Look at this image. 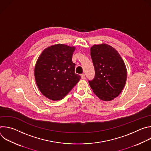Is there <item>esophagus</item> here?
Returning <instances> with one entry per match:
<instances>
[{
    "label": "esophagus",
    "mask_w": 151,
    "mask_h": 151,
    "mask_svg": "<svg viewBox=\"0 0 151 151\" xmlns=\"http://www.w3.org/2000/svg\"><path fill=\"white\" fill-rule=\"evenodd\" d=\"M81 78H82V79H85V74H84V73H82V74L81 75Z\"/></svg>",
    "instance_id": "obj_1"
}]
</instances>
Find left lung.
I'll use <instances>...</instances> for the list:
<instances>
[{"label": "left lung", "instance_id": "left-lung-1", "mask_svg": "<svg viewBox=\"0 0 151 151\" xmlns=\"http://www.w3.org/2000/svg\"><path fill=\"white\" fill-rule=\"evenodd\" d=\"M91 57L95 76L88 81L90 87L100 99L111 101L118 96L125 86V63L117 51L106 44L93 45L91 48Z\"/></svg>", "mask_w": 151, "mask_h": 151}]
</instances>
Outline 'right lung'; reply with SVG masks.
<instances>
[{"instance_id": "1", "label": "right lung", "mask_w": 151, "mask_h": 151, "mask_svg": "<svg viewBox=\"0 0 151 151\" xmlns=\"http://www.w3.org/2000/svg\"><path fill=\"white\" fill-rule=\"evenodd\" d=\"M74 47L57 44L46 48L39 56L35 68L37 87L42 94L55 101L65 97L79 82L72 61Z\"/></svg>"}]
</instances>
